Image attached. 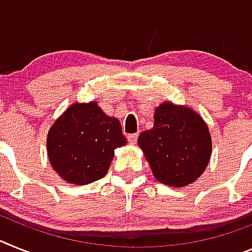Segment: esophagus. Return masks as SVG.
Listing matches in <instances>:
<instances>
[{"mask_svg": "<svg viewBox=\"0 0 252 252\" xmlns=\"http://www.w3.org/2000/svg\"><path fill=\"white\" fill-rule=\"evenodd\" d=\"M137 138H138V134H136V133H134V134H129V136H128V141H129L130 145H136Z\"/></svg>", "mask_w": 252, "mask_h": 252, "instance_id": "esophagus-1", "label": "esophagus"}]
</instances>
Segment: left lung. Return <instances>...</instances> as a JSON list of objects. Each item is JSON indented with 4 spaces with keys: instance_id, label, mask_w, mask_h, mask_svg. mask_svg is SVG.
I'll use <instances>...</instances> for the list:
<instances>
[{
    "instance_id": "1",
    "label": "left lung",
    "mask_w": 252,
    "mask_h": 252,
    "mask_svg": "<svg viewBox=\"0 0 252 252\" xmlns=\"http://www.w3.org/2000/svg\"><path fill=\"white\" fill-rule=\"evenodd\" d=\"M138 146L156 179L169 187L193 183L210 161L208 124L193 109L170 101L154 113V126L139 134Z\"/></svg>"
}]
</instances>
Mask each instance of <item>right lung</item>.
Returning a JSON list of instances; mask_svg holds the SVG:
<instances>
[{"instance_id": "right-lung-1", "label": "right lung", "mask_w": 252, "mask_h": 252, "mask_svg": "<svg viewBox=\"0 0 252 252\" xmlns=\"http://www.w3.org/2000/svg\"><path fill=\"white\" fill-rule=\"evenodd\" d=\"M126 145L119 120L107 116L96 101L71 103L47 134L51 166L60 178L77 186L105 177L114 150Z\"/></svg>"}]
</instances>
